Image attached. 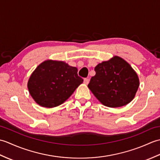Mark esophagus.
<instances>
[{"mask_svg": "<svg viewBox=\"0 0 160 160\" xmlns=\"http://www.w3.org/2000/svg\"><path fill=\"white\" fill-rule=\"evenodd\" d=\"M89 82V80L88 78H84V83L85 84H88V83Z\"/></svg>", "mask_w": 160, "mask_h": 160, "instance_id": "34e87169", "label": "esophagus"}]
</instances>
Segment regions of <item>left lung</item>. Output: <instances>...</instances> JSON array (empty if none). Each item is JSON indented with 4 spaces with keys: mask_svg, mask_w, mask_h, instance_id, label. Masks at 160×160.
I'll list each match as a JSON object with an SVG mask.
<instances>
[{
    "mask_svg": "<svg viewBox=\"0 0 160 160\" xmlns=\"http://www.w3.org/2000/svg\"><path fill=\"white\" fill-rule=\"evenodd\" d=\"M88 87L104 106L120 107L133 99L140 85L139 78L130 64L115 56L95 67Z\"/></svg>",
    "mask_w": 160,
    "mask_h": 160,
    "instance_id": "obj_1",
    "label": "left lung"
}]
</instances>
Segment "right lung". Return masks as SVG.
Masks as SVG:
<instances>
[{"instance_id": "add662e5", "label": "right lung", "mask_w": 160, "mask_h": 160, "mask_svg": "<svg viewBox=\"0 0 160 160\" xmlns=\"http://www.w3.org/2000/svg\"><path fill=\"white\" fill-rule=\"evenodd\" d=\"M82 82L76 67L62 61L47 60L32 73L28 87L37 103L52 108L66 101Z\"/></svg>"}]
</instances>
